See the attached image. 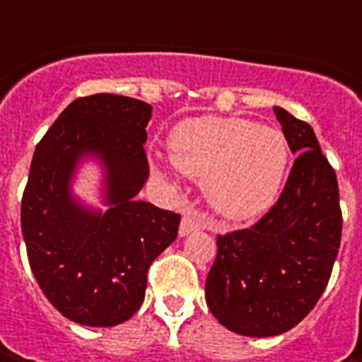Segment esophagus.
<instances>
[{
	"label": "esophagus",
	"mask_w": 362,
	"mask_h": 362,
	"mask_svg": "<svg viewBox=\"0 0 362 362\" xmlns=\"http://www.w3.org/2000/svg\"><path fill=\"white\" fill-rule=\"evenodd\" d=\"M202 228V219L195 216L193 211H185L183 214V219H181V226H179V235L181 238H185L189 233H193V231H197Z\"/></svg>",
	"instance_id": "obj_1"
}]
</instances>
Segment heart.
I'll return each instance as SVG.
<instances>
[{
    "instance_id": "obj_1",
    "label": "heart",
    "mask_w": 362,
    "mask_h": 362,
    "mask_svg": "<svg viewBox=\"0 0 362 362\" xmlns=\"http://www.w3.org/2000/svg\"><path fill=\"white\" fill-rule=\"evenodd\" d=\"M175 167L205 179V197L217 214L247 221L266 214L284 187L290 146L284 132L238 117L181 120L169 134ZM165 173L163 167H155Z\"/></svg>"
}]
</instances>
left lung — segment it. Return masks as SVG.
I'll return each instance as SVG.
<instances>
[{
    "label": "left lung",
    "instance_id": "obj_1",
    "mask_svg": "<svg viewBox=\"0 0 362 362\" xmlns=\"http://www.w3.org/2000/svg\"><path fill=\"white\" fill-rule=\"evenodd\" d=\"M274 115L298 157L280 199L256 226L217 235L205 280L211 314L231 332L256 339L282 334L313 310L342 233L337 175L313 127L280 106Z\"/></svg>",
    "mask_w": 362,
    "mask_h": 362
}]
</instances>
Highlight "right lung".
Wrapping results in <instances>:
<instances>
[{
    "mask_svg": "<svg viewBox=\"0 0 362 362\" xmlns=\"http://www.w3.org/2000/svg\"><path fill=\"white\" fill-rule=\"evenodd\" d=\"M151 112L129 96H84L35 146L21 199L30 268L49 304L84 327H117L141 308L148 266L179 231V214L136 199L148 179ZM86 158L103 167L106 212L71 193Z\"/></svg>",
    "mask_w": 362,
    "mask_h": 362,
    "instance_id": "add662e5",
    "label": "right lung"
}]
</instances>
